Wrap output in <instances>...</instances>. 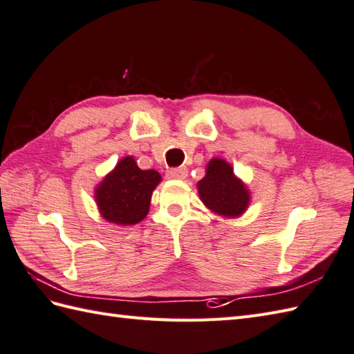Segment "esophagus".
I'll return each instance as SVG.
<instances>
[{"mask_svg": "<svg viewBox=\"0 0 354 354\" xmlns=\"http://www.w3.org/2000/svg\"><path fill=\"white\" fill-rule=\"evenodd\" d=\"M167 177L171 178V180H185L187 177V169L185 167L169 169L167 172Z\"/></svg>", "mask_w": 354, "mask_h": 354, "instance_id": "1", "label": "esophagus"}]
</instances>
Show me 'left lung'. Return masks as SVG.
<instances>
[{
  "label": "left lung",
  "instance_id": "8db88e82",
  "mask_svg": "<svg viewBox=\"0 0 354 354\" xmlns=\"http://www.w3.org/2000/svg\"><path fill=\"white\" fill-rule=\"evenodd\" d=\"M197 189L204 206L223 218L242 216L251 203L247 185L234 174L232 165L221 157L209 160L206 174L197 183Z\"/></svg>",
  "mask_w": 354,
  "mask_h": 354
}]
</instances>
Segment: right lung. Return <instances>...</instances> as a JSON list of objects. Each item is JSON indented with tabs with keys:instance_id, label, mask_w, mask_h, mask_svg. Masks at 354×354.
I'll use <instances>...</instances> for the list:
<instances>
[{
	"instance_id": "obj_1",
	"label": "right lung",
	"mask_w": 354,
	"mask_h": 354,
	"mask_svg": "<svg viewBox=\"0 0 354 354\" xmlns=\"http://www.w3.org/2000/svg\"><path fill=\"white\" fill-rule=\"evenodd\" d=\"M162 182L154 169H140L133 156H125L95 186L100 215L115 225H135L148 215L153 191Z\"/></svg>"
}]
</instances>
